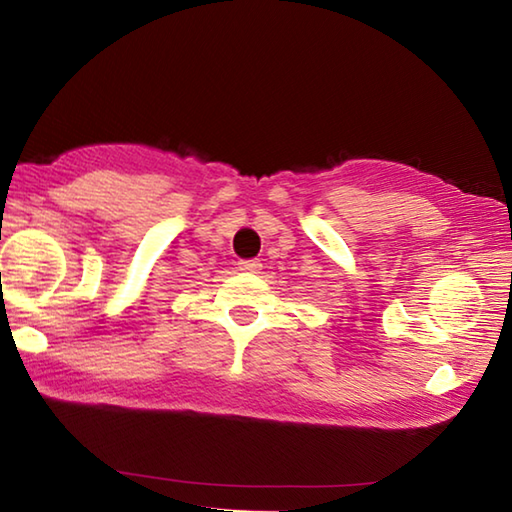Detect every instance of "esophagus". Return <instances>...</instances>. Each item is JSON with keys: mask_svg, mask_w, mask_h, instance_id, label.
Listing matches in <instances>:
<instances>
[{"mask_svg": "<svg viewBox=\"0 0 512 512\" xmlns=\"http://www.w3.org/2000/svg\"><path fill=\"white\" fill-rule=\"evenodd\" d=\"M237 268L242 270V273H259V270H262V264L257 262V259H242V262L237 264Z\"/></svg>", "mask_w": 512, "mask_h": 512, "instance_id": "1", "label": "esophagus"}]
</instances>
